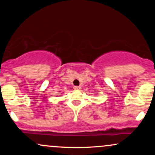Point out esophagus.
<instances>
[{"instance_id":"34e87169","label":"esophagus","mask_w":155,"mask_h":155,"mask_svg":"<svg viewBox=\"0 0 155 155\" xmlns=\"http://www.w3.org/2000/svg\"><path fill=\"white\" fill-rule=\"evenodd\" d=\"M74 89L75 90H81V87H79V86H75L74 87Z\"/></svg>"}]
</instances>
